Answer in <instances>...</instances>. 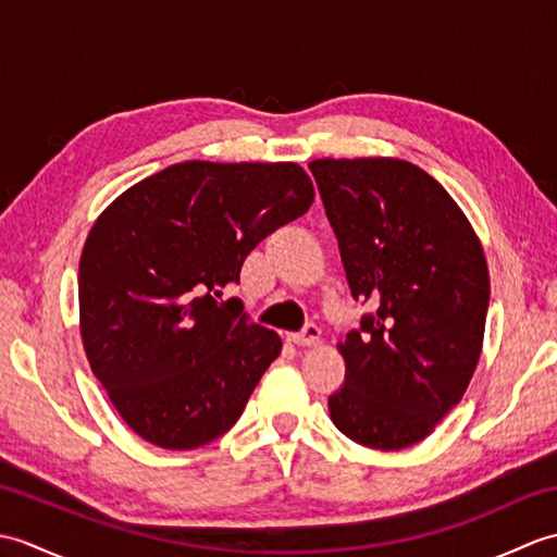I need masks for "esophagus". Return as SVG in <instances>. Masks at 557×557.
<instances>
[{
    "instance_id": "34e87169",
    "label": "esophagus",
    "mask_w": 557,
    "mask_h": 557,
    "mask_svg": "<svg viewBox=\"0 0 557 557\" xmlns=\"http://www.w3.org/2000/svg\"><path fill=\"white\" fill-rule=\"evenodd\" d=\"M289 342H292V345H297V347H313V345H318V342H321V327H318L315 323H309L301 330V333L289 335Z\"/></svg>"
}]
</instances>
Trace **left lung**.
Returning <instances> with one entry per match:
<instances>
[{
	"label": "left lung",
	"mask_w": 557,
	"mask_h": 557,
	"mask_svg": "<svg viewBox=\"0 0 557 557\" xmlns=\"http://www.w3.org/2000/svg\"><path fill=\"white\" fill-rule=\"evenodd\" d=\"M351 297L373 309L347 335L327 409L349 441L401 449L465 395L486 327V256L431 174L393 158L309 164Z\"/></svg>",
	"instance_id": "1"
}]
</instances>
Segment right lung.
Here are the masks:
<instances>
[{
  "instance_id": "obj_1",
  "label": "right lung",
  "mask_w": 557,
  "mask_h": 557,
  "mask_svg": "<svg viewBox=\"0 0 557 557\" xmlns=\"http://www.w3.org/2000/svg\"><path fill=\"white\" fill-rule=\"evenodd\" d=\"M313 203L294 162H182L102 212L78 265L90 369L144 441L194 449L239 421L282 339L222 289Z\"/></svg>"
}]
</instances>
